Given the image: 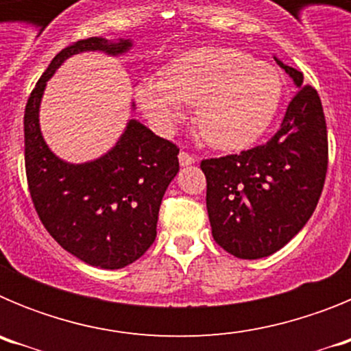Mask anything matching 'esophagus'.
<instances>
[{"instance_id": "esophagus-1", "label": "esophagus", "mask_w": 351, "mask_h": 351, "mask_svg": "<svg viewBox=\"0 0 351 351\" xmlns=\"http://www.w3.org/2000/svg\"><path fill=\"white\" fill-rule=\"evenodd\" d=\"M195 161H197V158H195L193 154L188 153V151H181V153H179V163H181L182 167L191 165V163H195Z\"/></svg>"}]
</instances>
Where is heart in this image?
I'll return each instance as SVG.
<instances>
[{
  "label": "heart",
  "mask_w": 351,
  "mask_h": 351,
  "mask_svg": "<svg viewBox=\"0 0 351 351\" xmlns=\"http://www.w3.org/2000/svg\"><path fill=\"white\" fill-rule=\"evenodd\" d=\"M283 80L276 68L235 49H197L178 56L165 77L137 88L142 110L163 132L197 105L198 132L219 149H243L267 132L280 108Z\"/></svg>",
  "instance_id": "1"
}]
</instances>
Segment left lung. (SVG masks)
I'll list each match as a JSON object with an SVG mask.
<instances>
[{"label": "left lung", "instance_id": "left-lung-1", "mask_svg": "<svg viewBox=\"0 0 351 351\" xmlns=\"http://www.w3.org/2000/svg\"><path fill=\"white\" fill-rule=\"evenodd\" d=\"M295 96L267 144L202 160L214 241L237 258L269 256L295 237L315 213L328 165L327 123L302 71L276 60Z\"/></svg>", "mask_w": 351, "mask_h": 351}]
</instances>
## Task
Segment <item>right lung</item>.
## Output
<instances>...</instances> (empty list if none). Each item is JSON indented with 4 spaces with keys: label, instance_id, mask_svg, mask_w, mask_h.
I'll list each match as a JSON object with an SVG mask.
<instances>
[{
    "label": "right lung",
    "instance_id": "add662e5",
    "mask_svg": "<svg viewBox=\"0 0 351 351\" xmlns=\"http://www.w3.org/2000/svg\"><path fill=\"white\" fill-rule=\"evenodd\" d=\"M132 40H79L58 52L36 82L24 110L27 188L40 221L63 250L93 267L123 269L141 258L156 239L161 198L179 172V147L137 119L105 156L66 163L40 132L38 110L45 84L70 56L101 51L125 54Z\"/></svg>",
    "mask_w": 351,
    "mask_h": 351
}]
</instances>
